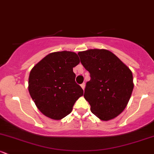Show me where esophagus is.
<instances>
[{
  "mask_svg": "<svg viewBox=\"0 0 154 154\" xmlns=\"http://www.w3.org/2000/svg\"><path fill=\"white\" fill-rule=\"evenodd\" d=\"M81 85V87H82V89L84 90V89H85V83L83 82L82 84H81V85Z\"/></svg>",
  "mask_w": 154,
  "mask_h": 154,
  "instance_id": "34e87169",
  "label": "esophagus"
}]
</instances>
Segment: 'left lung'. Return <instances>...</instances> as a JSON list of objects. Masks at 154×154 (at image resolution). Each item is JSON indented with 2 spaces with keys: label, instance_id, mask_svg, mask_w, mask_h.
<instances>
[{
  "label": "left lung",
  "instance_id": "1",
  "mask_svg": "<svg viewBox=\"0 0 154 154\" xmlns=\"http://www.w3.org/2000/svg\"><path fill=\"white\" fill-rule=\"evenodd\" d=\"M78 55L91 76L84 98L91 105V112L103 121L116 117L127 106L133 91L132 72L105 49H90Z\"/></svg>",
  "mask_w": 154,
  "mask_h": 154
}]
</instances>
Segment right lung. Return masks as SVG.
<instances>
[{
  "label": "right lung",
  "instance_id": "obj_1",
  "mask_svg": "<svg viewBox=\"0 0 154 154\" xmlns=\"http://www.w3.org/2000/svg\"><path fill=\"white\" fill-rule=\"evenodd\" d=\"M79 63L77 54L60 51L47 55L32 69L29 93L38 109L51 119H63L72 112L83 95L75 82L73 68Z\"/></svg>",
  "mask_w": 154,
  "mask_h": 154
}]
</instances>
